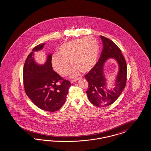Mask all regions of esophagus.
Segmentation results:
<instances>
[{
  "label": "esophagus",
  "mask_w": 151,
  "mask_h": 151,
  "mask_svg": "<svg viewBox=\"0 0 151 151\" xmlns=\"http://www.w3.org/2000/svg\"><path fill=\"white\" fill-rule=\"evenodd\" d=\"M78 80V78H76V79H75V80H71V83H74V82L77 81Z\"/></svg>",
  "instance_id": "obj_1"
}]
</instances>
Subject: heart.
I'll return each instance as SVG.
<instances>
[{
  "instance_id": "heart-1",
  "label": "heart",
  "mask_w": 151,
  "mask_h": 151,
  "mask_svg": "<svg viewBox=\"0 0 151 151\" xmlns=\"http://www.w3.org/2000/svg\"><path fill=\"white\" fill-rule=\"evenodd\" d=\"M58 54L52 55L51 65L62 76L69 74L71 65L75 67L71 73L74 78L82 72H88L96 65L99 54V45L96 40L87 37L65 42L60 46Z\"/></svg>"
}]
</instances>
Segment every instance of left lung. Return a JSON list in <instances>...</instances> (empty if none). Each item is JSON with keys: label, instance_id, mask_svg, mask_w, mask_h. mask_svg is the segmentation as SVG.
Returning <instances> with one entry per match:
<instances>
[{"label": "left lung", "instance_id": "1", "mask_svg": "<svg viewBox=\"0 0 151 151\" xmlns=\"http://www.w3.org/2000/svg\"><path fill=\"white\" fill-rule=\"evenodd\" d=\"M103 44L99 61L85 78L88 83L86 91L89 101L97 107H106L112 104L124 90L127 80V65L121 51L114 42L106 37L100 36ZM115 59L119 66V71L115 80L114 87H107L104 67L109 59Z\"/></svg>", "mask_w": 151, "mask_h": 151}]
</instances>
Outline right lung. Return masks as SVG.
<instances>
[{
  "label": "right lung",
  "mask_w": 151,
  "mask_h": 151,
  "mask_svg": "<svg viewBox=\"0 0 151 151\" xmlns=\"http://www.w3.org/2000/svg\"><path fill=\"white\" fill-rule=\"evenodd\" d=\"M45 43L35 46L25 60L23 69V80L26 94L41 110L55 112L63 106L71 83L64 80L53 70L51 54L46 53L45 62L37 63L35 52L42 50ZM59 81H63L60 86Z\"/></svg>",
  "instance_id": "right-lung-1"
}]
</instances>
